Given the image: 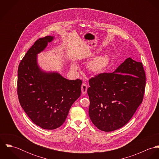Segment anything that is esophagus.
I'll return each instance as SVG.
<instances>
[{"label": "esophagus", "mask_w": 159, "mask_h": 159, "mask_svg": "<svg viewBox=\"0 0 159 159\" xmlns=\"http://www.w3.org/2000/svg\"><path fill=\"white\" fill-rule=\"evenodd\" d=\"M87 90H88V86L86 84L83 83L81 86V91H82V93L83 95H86V93H87Z\"/></svg>", "instance_id": "34e87169"}]
</instances>
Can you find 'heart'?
<instances>
[{"label":"heart","mask_w":159,"mask_h":159,"mask_svg":"<svg viewBox=\"0 0 159 159\" xmlns=\"http://www.w3.org/2000/svg\"><path fill=\"white\" fill-rule=\"evenodd\" d=\"M109 62V56L107 54L100 55L94 57L88 64V70L94 73H100L107 67ZM78 68V65L73 64L71 66L72 70L75 71Z\"/></svg>","instance_id":"obj_1"}]
</instances>
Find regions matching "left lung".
<instances>
[{"label":"left lung","mask_w":159,"mask_h":159,"mask_svg":"<svg viewBox=\"0 0 159 159\" xmlns=\"http://www.w3.org/2000/svg\"><path fill=\"white\" fill-rule=\"evenodd\" d=\"M91 121L99 130L111 132L125 125L141 103L146 85L143 64L126 59L111 73L89 81Z\"/></svg>","instance_id":"1"}]
</instances>
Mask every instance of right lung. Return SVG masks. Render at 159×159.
<instances>
[{"mask_svg": "<svg viewBox=\"0 0 159 159\" xmlns=\"http://www.w3.org/2000/svg\"><path fill=\"white\" fill-rule=\"evenodd\" d=\"M54 39L53 36H46L37 40L25 54L18 70L20 105L35 124L46 130L63 124L81 92V80H68L57 71H46L39 65L38 54Z\"/></svg>", "mask_w": 159, "mask_h": 159, "instance_id": "right-lung-1", "label": "right lung"}]
</instances>
